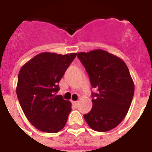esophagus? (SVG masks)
<instances>
[{"label":"esophagus","mask_w":152,"mask_h":152,"mask_svg":"<svg viewBox=\"0 0 152 152\" xmlns=\"http://www.w3.org/2000/svg\"><path fill=\"white\" fill-rule=\"evenodd\" d=\"M72 104L75 105V106H77V104H78V101H72Z\"/></svg>","instance_id":"1"}]
</instances>
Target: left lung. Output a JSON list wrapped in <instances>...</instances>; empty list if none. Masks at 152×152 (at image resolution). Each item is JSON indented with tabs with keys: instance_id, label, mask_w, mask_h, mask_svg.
<instances>
[{
	"instance_id": "8db88e82",
	"label": "left lung",
	"mask_w": 152,
	"mask_h": 152,
	"mask_svg": "<svg viewBox=\"0 0 152 152\" xmlns=\"http://www.w3.org/2000/svg\"><path fill=\"white\" fill-rule=\"evenodd\" d=\"M77 57L98 90L92 93L93 108L84 115L86 122L93 130H110L124 119L132 103L134 83L129 70L122 59L103 49L78 53Z\"/></svg>"
}]
</instances>
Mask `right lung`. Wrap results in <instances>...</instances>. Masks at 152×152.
I'll return each mask as SVG.
<instances>
[{
    "label": "right lung",
    "mask_w": 152,
    "mask_h": 152,
    "mask_svg": "<svg viewBox=\"0 0 152 152\" xmlns=\"http://www.w3.org/2000/svg\"><path fill=\"white\" fill-rule=\"evenodd\" d=\"M77 53H39L19 70L16 94L28 121L37 129L58 133L71 111V103L56 95L59 82Z\"/></svg>",
    "instance_id": "obj_1"
}]
</instances>
